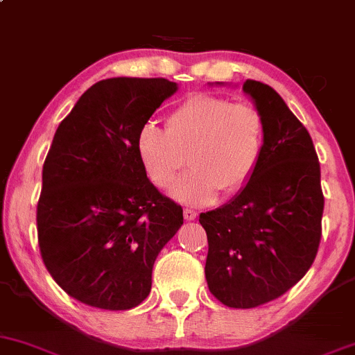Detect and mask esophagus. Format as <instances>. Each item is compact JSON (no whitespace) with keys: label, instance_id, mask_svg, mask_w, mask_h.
I'll return each mask as SVG.
<instances>
[{"label":"esophagus","instance_id":"34e87169","mask_svg":"<svg viewBox=\"0 0 355 355\" xmlns=\"http://www.w3.org/2000/svg\"><path fill=\"white\" fill-rule=\"evenodd\" d=\"M183 217H185V220H189V222H191V220H195L198 217V214L191 209H185L183 210Z\"/></svg>","mask_w":355,"mask_h":355}]
</instances>
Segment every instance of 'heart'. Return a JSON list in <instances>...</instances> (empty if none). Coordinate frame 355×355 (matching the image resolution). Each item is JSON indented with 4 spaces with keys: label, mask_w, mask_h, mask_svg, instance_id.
I'll return each mask as SVG.
<instances>
[{
    "label": "heart",
    "mask_w": 355,
    "mask_h": 355,
    "mask_svg": "<svg viewBox=\"0 0 355 355\" xmlns=\"http://www.w3.org/2000/svg\"><path fill=\"white\" fill-rule=\"evenodd\" d=\"M266 123L250 103L227 96H190L166 116V132L145 125L138 132L137 153L146 177L165 189L187 164L193 166L178 178L170 195L182 203L203 205L218 190L234 193L247 185L263 155Z\"/></svg>",
    "instance_id": "heart-1"
}]
</instances>
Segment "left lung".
Here are the masks:
<instances>
[{
    "instance_id": "obj_1",
    "label": "left lung",
    "mask_w": 355,
    "mask_h": 355,
    "mask_svg": "<svg viewBox=\"0 0 355 355\" xmlns=\"http://www.w3.org/2000/svg\"><path fill=\"white\" fill-rule=\"evenodd\" d=\"M242 92L266 123L262 160L230 202L200 214V223L209 239L210 292L227 307L252 309L307 274L320 243L324 195L312 138L282 96L255 80Z\"/></svg>"
}]
</instances>
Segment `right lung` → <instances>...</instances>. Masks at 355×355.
<instances>
[{"instance_id": "1", "label": "right lung", "mask_w": 355, "mask_h": 355, "mask_svg": "<svg viewBox=\"0 0 355 355\" xmlns=\"http://www.w3.org/2000/svg\"><path fill=\"white\" fill-rule=\"evenodd\" d=\"M165 78L101 80L61 121L43 165L38 242L55 282L80 302L128 311L148 297L180 205L146 177L137 137L177 93Z\"/></svg>"}]
</instances>
